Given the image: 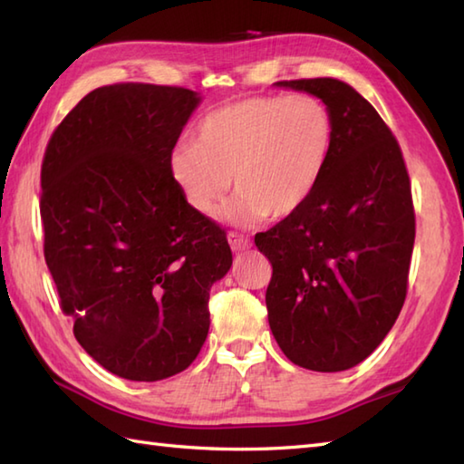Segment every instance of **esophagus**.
Wrapping results in <instances>:
<instances>
[{"label":"esophagus","instance_id":"esophagus-1","mask_svg":"<svg viewBox=\"0 0 464 464\" xmlns=\"http://www.w3.org/2000/svg\"><path fill=\"white\" fill-rule=\"evenodd\" d=\"M227 239H229L231 249H233L235 253L247 251V249L251 247V239L243 237V235H239V233H229V235H227Z\"/></svg>","mask_w":464,"mask_h":464}]
</instances>
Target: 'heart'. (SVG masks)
Returning <instances> with one entry per match:
<instances>
[{
  "label": "heart",
  "mask_w": 464,
  "mask_h": 464,
  "mask_svg": "<svg viewBox=\"0 0 464 464\" xmlns=\"http://www.w3.org/2000/svg\"><path fill=\"white\" fill-rule=\"evenodd\" d=\"M333 145L334 121L319 97H245L207 113L197 143L173 150L169 171L197 215H213L233 179V221L287 219L317 191Z\"/></svg>",
  "instance_id": "heart-1"
}]
</instances>
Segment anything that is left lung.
I'll use <instances>...</instances> for the list:
<instances>
[{"label": "left lung", "instance_id": "left-lung-1", "mask_svg": "<svg viewBox=\"0 0 464 464\" xmlns=\"http://www.w3.org/2000/svg\"><path fill=\"white\" fill-rule=\"evenodd\" d=\"M329 107L334 145L307 205L255 235L271 261L269 327L285 357L347 371L387 337L407 297L415 207L395 135L361 93L333 77L277 82Z\"/></svg>", "mask_w": 464, "mask_h": 464}]
</instances>
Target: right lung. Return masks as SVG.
<instances>
[{
    "label": "right lung",
    "mask_w": 464,
    "mask_h": 464,
    "mask_svg": "<svg viewBox=\"0 0 464 464\" xmlns=\"http://www.w3.org/2000/svg\"><path fill=\"white\" fill-rule=\"evenodd\" d=\"M201 97L113 83L55 127L42 163L44 255L77 343L130 381L185 371L231 269L225 229L185 203L169 157Z\"/></svg>",
    "instance_id": "right-lung-1"
}]
</instances>
